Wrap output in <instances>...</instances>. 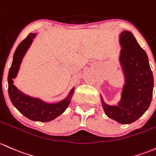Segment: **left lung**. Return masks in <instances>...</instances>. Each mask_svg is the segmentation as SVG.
<instances>
[{
  "mask_svg": "<svg viewBox=\"0 0 156 156\" xmlns=\"http://www.w3.org/2000/svg\"><path fill=\"white\" fill-rule=\"evenodd\" d=\"M121 50L118 58L124 84L121 98L116 105L104 101L101 94V105L109 119L119 124H129L136 121L147 110L153 97V75L147 53L137 42L131 32L119 34Z\"/></svg>",
  "mask_w": 156,
  "mask_h": 156,
  "instance_id": "left-lung-1",
  "label": "left lung"
}]
</instances>
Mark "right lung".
Returning <instances> with one entry per match:
<instances>
[{"label":"right lung","mask_w":156,"mask_h":156,"mask_svg":"<svg viewBox=\"0 0 156 156\" xmlns=\"http://www.w3.org/2000/svg\"><path fill=\"white\" fill-rule=\"evenodd\" d=\"M36 35V33L29 34L15 50L12 64L9 71L8 92L14 107L25 117L34 121L48 122L58 117L66 110L71 102L75 87L62 101L57 103H47L39 98L27 95L15 86L13 80L18 75L23 57Z\"/></svg>","instance_id":"add662e5"}]
</instances>
